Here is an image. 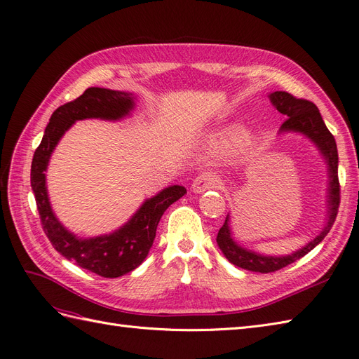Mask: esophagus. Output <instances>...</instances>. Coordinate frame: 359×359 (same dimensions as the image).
<instances>
[{"label": "esophagus", "instance_id": "1", "mask_svg": "<svg viewBox=\"0 0 359 359\" xmlns=\"http://www.w3.org/2000/svg\"><path fill=\"white\" fill-rule=\"evenodd\" d=\"M223 186V180L214 172H203L193 181L191 189L194 193H203L206 190L220 189Z\"/></svg>", "mask_w": 359, "mask_h": 359}]
</instances>
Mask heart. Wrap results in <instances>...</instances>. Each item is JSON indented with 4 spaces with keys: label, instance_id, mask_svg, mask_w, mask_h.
Instances as JSON below:
<instances>
[{
    "label": "heart",
    "instance_id": "b5f03b06",
    "mask_svg": "<svg viewBox=\"0 0 359 359\" xmlns=\"http://www.w3.org/2000/svg\"><path fill=\"white\" fill-rule=\"evenodd\" d=\"M248 140L247 133L240 128H229L214 133L210 137V148L217 154H227L231 149L245 144Z\"/></svg>",
    "mask_w": 359,
    "mask_h": 359
}]
</instances>
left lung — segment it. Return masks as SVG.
I'll list each match as a JSON object with an SVG mask.
<instances>
[{
	"instance_id": "obj_1",
	"label": "left lung",
	"mask_w": 359,
	"mask_h": 359,
	"mask_svg": "<svg viewBox=\"0 0 359 359\" xmlns=\"http://www.w3.org/2000/svg\"><path fill=\"white\" fill-rule=\"evenodd\" d=\"M269 100L273 103L276 109L287 116L286 121L281 124L280 133H299L309 137L311 142L319 149L325 163H327L328 170V193H327V223L323 229L316 235L314 240L309 244L298 248L286 256H268L260 255L253 250H248L238 244L231 229V214L226 215L224 224L220 227L217 233V244H219L222 253L226 256L231 264L238 268H243L253 273H274L277 269L285 268L298 259L306 256L309 252L316 247L327 233L331 231V227L335 222L337 212H339L340 205V184H339V153H337L335 139L331 135L330 130L325 126L323 119L318 106L304 99H297L286 91H274L271 93Z\"/></svg>"
}]
</instances>
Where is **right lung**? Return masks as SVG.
I'll return each instance as SVG.
<instances>
[{
    "label": "right lung",
    "mask_w": 359,
    "mask_h": 359,
    "mask_svg": "<svg viewBox=\"0 0 359 359\" xmlns=\"http://www.w3.org/2000/svg\"><path fill=\"white\" fill-rule=\"evenodd\" d=\"M136 97L132 93L107 88H88L78 99L60 106L52 114L45 135L31 163V187L34 191L43 231L53 248L78 266L106 278H116L136 269L153 247L161 215L181 199L187 190L170 186L147 199L126 224L112 233L81 238L67 231L57 219L48 196L46 169L53 149L64 133L79 119L97 118L118 121L135 109Z\"/></svg>",
    "instance_id": "1"
}]
</instances>
